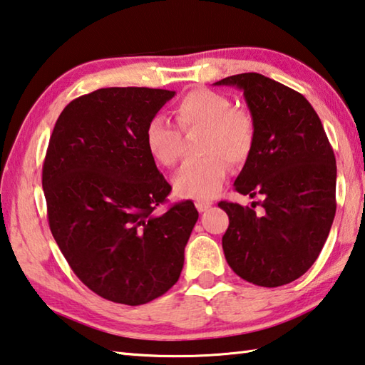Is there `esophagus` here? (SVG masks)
<instances>
[{
	"instance_id": "esophagus-1",
	"label": "esophagus",
	"mask_w": 365,
	"mask_h": 365,
	"mask_svg": "<svg viewBox=\"0 0 365 365\" xmlns=\"http://www.w3.org/2000/svg\"><path fill=\"white\" fill-rule=\"evenodd\" d=\"M210 205H212V202H209V201H197L196 202V209L200 210V212H205V210L210 207Z\"/></svg>"
}]
</instances>
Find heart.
I'll use <instances>...</instances> for the list:
<instances>
[{
    "mask_svg": "<svg viewBox=\"0 0 365 365\" xmlns=\"http://www.w3.org/2000/svg\"><path fill=\"white\" fill-rule=\"evenodd\" d=\"M175 121L182 132L204 129L201 161L183 164L174 177L178 196L210 200L222 190L228 175V163H246L255 140L254 119L246 110L233 107V101L220 92L196 88L174 105ZM182 135L168 119L153 116L145 128V145L151 158L172 168L180 156Z\"/></svg>",
    "mask_w": 365,
    "mask_h": 365,
    "instance_id": "obj_1",
    "label": "heart"
}]
</instances>
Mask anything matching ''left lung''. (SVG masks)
<instances>
[{"label": "left lung", "instance_id": "obj_1", "mask_svg": "<svg viewBox=\"0 0 365 365\" xmlns=\"http://www.w3.org/2000/svg\"><path fill=\"white\" fill-rule=\"evenodd\" d=\"M246 97L255 125L250 156L235 190L262 197V212L220 201L230 225L222 246L231 269L247 282L279 287L303 276L332 227L336 164L326 130L300 92L260 73L223 78Z\"/></svg>", "mask_w": 365, "mask_h": 365}]
</instances>
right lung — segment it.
I'll return each instance as SVG.
<instances>
[{
    "label": "right lung",
    "instance_id": "1",
    "mask_svg": "<svg viewBox=\"0 0 365 365\" xmlns=\"http://www.w3.org/2000/svg\"><path fill=\"white\" fill-rule=\"evenodd\" d=\"M175 91L105 88L58 116L43 164L51 233L84 286L110 302L148 303L180 277L197 220L191 201L156 207L172 187L145 128Z\"/></svg>",
    "mask_w": 365,
    "mask_h": 365
}]
</instances>
